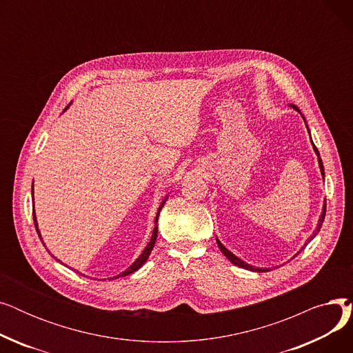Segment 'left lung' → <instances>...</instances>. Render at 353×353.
Here are the masks:
<instances>
[{
  "instance_id": "left-lung-1",
  "label": "left lung",
  "mask_w": 353,
  "mask_h": 353,
  "mask_svg": "<svg viewBox=\"0 0 353 353\" xmlns=\"http://www.w3.org/2000/svg\"><path fill=\"white\" fill-rule=\"evenodd\" d=\"M293 108L294 110H298L299 111V108L296 107V105H293ZM305 119V117H303ZM306 123V121H305ZM313 148H314V152H316V154H318V160H319V167H321V172H322V176L325 177V170H323V163H322V159H321V156H319V152H318V148H316V145L313 144ZM325 214H326V200H325V205H323V212H322V216H321V220H319V225H318V229H316V232L313 233V236L312 237H314V234H316L319 230H321V228H322V223H323V220H325ZM310 237V239H312ZM217 240V246H219V249L221 250V253H223L229 261L233 263V265H236V266H239V268H243V269H249V270H252V272H269V269H257V268H253V266H250V265H248V263H245V262H242L240 261L239 257H236L232 252H229L223 245H221L220 242H219V239H216ZM309 243V242H307ZM306 246V245H305ZM301 253V252H299ZM298 253V254H299Z\"/></svg>"
}]
</instances>
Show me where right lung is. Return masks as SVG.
<instances>
[{
  "label": "right lung",
  "mask_w": 353,
  "mask_h": 353,
  "mask_svg": "<svg viewBox=\"0 0 353 353\" xmlns=\"http://www.w3.org/2000/svg\"><path fill=\"white\" fill-rule=\"evenodd\" d=\"M164 201H165V199H164ZM164 201L161 203L160 205V208H159V212H157V216H156V225H157V220H159V214H160V210H161V208H163V205H164ZM32 217H34V225H35V230H37V233H39V236H40V239H41V234H40V230H39V225H37V219H35V213H32ZM156 239H157V226L154 228V230H153V234H152V239H150V242L147 243V246H145V249H144V252L139 256V259L137 261L130 266L127 270H124L123 273H120V274H117V276H114L113 279H117V277H123V276H127V274H130V273H133V272H136V270H139L144 263H145V261L148 259V256H150V253H152V250H153V248H154V243H156ZM111 281V279H110Z\"/></svg>",
  "instance_id": "1"
}]
</instances>
